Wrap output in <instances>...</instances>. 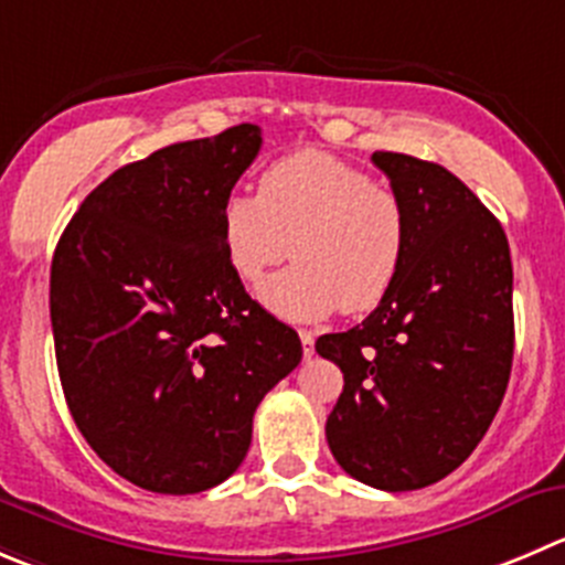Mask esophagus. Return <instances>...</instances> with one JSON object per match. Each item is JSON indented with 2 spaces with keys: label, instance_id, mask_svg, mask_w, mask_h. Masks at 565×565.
<instances>
[{
  "label": "esophagus",
  "instance_id": "1",
  "mask_svg": "<svg viewBox=\"0 0 565 565\" xmlns=\"http://www.w3.org/2000/svg\"><path fill=\"white\" fill-rule=\"evenodd\" d=\"M299 341H302V354L305 360H310L316 354V338L310 330H299Z\"/></svg>",
  "mask_w": 565,
  "mask_h": 565
}]
</instances>
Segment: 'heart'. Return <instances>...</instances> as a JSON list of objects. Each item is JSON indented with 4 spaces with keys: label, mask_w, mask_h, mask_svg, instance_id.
<instances>
[{
    "label": "heart",
    "mask_w": 565,
    "mask_h": 565,
    "mask_svg": "<svg viewBox=\"0 0 565 565\" xmlns=\"http://www.w3.org/2000/svg\"><path fill=\"white\" fill-rule=\"evenodd\" d=\"M218 233L230 268L252 288L291 252L297 266L260 291V302L288 321L377 308L394 288L407 246L399 199L319 149L274 160L257 193H230Z\"/></svg>",
    "instance_id": "obj_1"
}]
</instances>
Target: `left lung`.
I'll use <instances>...</instances> for the list:
<instances>
[{"mask_svg":"<svg viewBox=\"0 0 565 565\" xmlns=\"http://www.w3.org/2000/svg\"><path fill=\"white\" fill-rule=\"evenodd\" d=\"M407 224L388 297L316 341L343 372L327 444L347 475L416 491L452 475L491 427L513 366V263L502 224L444 166L374 152Z\"/></svg>","mask_w":565,"mask_h":565,"instance_id":"left-lung-1","label":"left lung"}]
</instances>
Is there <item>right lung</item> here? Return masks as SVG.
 I'll list each match as a JSON object with an SVG mask.
<instances>
[{"label":"right lung","mask_w":565,"mask_h":565,"mask_svg":"<svg viewBox=\"0 0 565 565\" xmlns=\"http://www.w3.org/2000/svg\"><path fill=\"white\" fill-rule=\"evenodd\" d=\"M260 127L171 143L94 188L57 241L50 313L63 394L90 449L132 486L199 493L252 444L263 396L302 360L230 268L218 213Z\"/></svg>","instance_id":"1"}]
</instances>
